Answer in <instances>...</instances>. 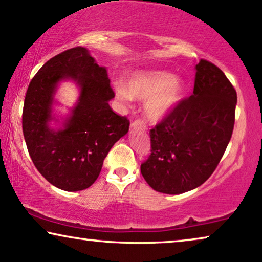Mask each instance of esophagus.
I'll return each mask as SVG.
<instances>
[{
	"mask_svg": "<svg viewBox=\"0 0 262 262\" xmlns=\"http://www.w3.org/2000/svg\"><path fill=\"white\" fill-rule=\"evenodd\" d=\"M131 126L132 127H136V128H141V130H145V128H147V125H145L142 120H139V119L132 121Z\"/></svg>",
	"mask_w": 262,
	"mask_h": 262,
	"instance_id": "34e87169",
	"label": "esophagus"
}]
</instances>
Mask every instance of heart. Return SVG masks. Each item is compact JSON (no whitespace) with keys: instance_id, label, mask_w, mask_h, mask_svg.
Returning a JSON list of instances; mask_svg holds the SVG:
<instances>
[{"instance_id":"b5f03b06","label":"heart","mask_w":262,"mask_h":262,"mask_svg":"<svg viewBox=\"0 0 262 262\" xmlns=\"http://www.w3.org/2000/svg\"><path fill=\"white\" fill-rule=\"evenodd\" d=\"M183 90L184 83L181 78L164 71L134 73L127 79L126 88L121 84L115 88L121 100H145L144 113L149 120H160L168 114L181 100Z\"/></svg>"}]
</instances>
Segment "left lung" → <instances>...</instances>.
Here are the masks:
<instances>
[{
	"label": "left lung",
	"mask_w": 262,
	"mask_h": 262,
	"mask_svg": "<svg viewBox=\"0 0 262 262\" xmlns=\"http://www.w3.org/2000/svg\"><path fill=\"white\" fill-rule=\"evenodd\" d=\"M236 103L235 88L223 71L200 61L191 96L179 101L149 132L151 152L141 165L145 182L171 195L203 184L232 136Z\"/></svg>",
	"instance_id": "1"
}]
</instances>
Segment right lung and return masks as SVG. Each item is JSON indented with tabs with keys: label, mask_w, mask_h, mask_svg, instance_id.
Listing matches in <instances>:
<instances>
[{
	"label": "right lung",
	"mask_w": 262,
	"mask_h": 262,
	"mask_svg": "<svg viewBox=\"0 0 262 262\" xmlns=\"http://www.w3.org/2000/svg\"><path fill=\"white\" fill-rule=\"evenodd\" d=\"M73 79L81 96L63 129L48 126L57 83ZM115 96L107 70L83 47L57 54L40 67L27 88L23 132L32 162L44 178L64 191H79L95 183L108 151L127 134L130 121L114 113Z\"/></svg>",
	"instance_id": "obj_1"
}]
</instances>
